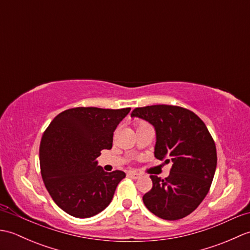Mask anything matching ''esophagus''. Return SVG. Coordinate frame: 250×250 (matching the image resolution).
<instances>
[{"label": "esophagus", "instance_id": "esophagus-1", "mask_svg": "<svg viewBox=\"0 0 250 250\" xmlns=\"http://www.w3.org/2000/svg\"><path fill=\"white\" fill-rule=\"evenodd\" d=\"M128 176L131 177V178L137 179V178H140V174L136 173V172H133V171H130V172H128Z\"/></svg>", "mask_w": 250, "mask_h": 250}]
</instances>
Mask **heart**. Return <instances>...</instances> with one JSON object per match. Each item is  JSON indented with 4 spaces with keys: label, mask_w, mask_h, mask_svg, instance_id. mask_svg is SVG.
Masks as SVG:
<instances>
[{
    "label": "heart",
    "mask_w": 250,
    "mask_h": 250,
    "mask_svg": "<svg viewBox=\"0 0 250 250\" xmlns=\"http://www.w3.org/2000/svg\"><path fill=\"white\" fill-rule=\"evenodd\" d=\"M147 125V124H146V122H143V121H140V122H137V124H136V126H137V128H139V126H141V125Z\"/></svg>",
    "instance_id": "b5f03b06"
}]
</instances>
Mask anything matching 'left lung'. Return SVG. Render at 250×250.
I'll return each mask as SVG.
<instances>
[{"label": "left lung", "instance_id": "obj_1", "mask_svg": "<svg viewBox=\"0 0 250 250\" xmlns=\"http://www.w3.org/2000/svg\"><path fill=\"white\" fill-rule=\"evenodd\" d=\"M131 116L155 126V157L172 163L167 178L150 175L152 188L143 196V202L159 218H184L201 204L213 182L217 167L213 137L193 111L180 106L137 107Z\"/></svg>", "mask_w": 250, "mask_h": 250}]
</instances>
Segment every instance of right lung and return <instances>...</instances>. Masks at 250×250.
<instances>
[{
  "instance_id": "right-lung-1",
  "label": "right lung",
  "mask_w": 250,
  "mask_h": 250,
  "mask_svg": "<svg viewBox=\"0 0 250 250\" xmlns=\"http://www.w3.org/2000/svg\"><path fill=\"white\" fill-rule=\"evenodd\" d=\"M130 107H74L62 111L42 136L40 166L55 203L73 217L89 218L113 200L125 172H105L95 161L113 147V136Z\"/></svg>"
}]
</instances>
